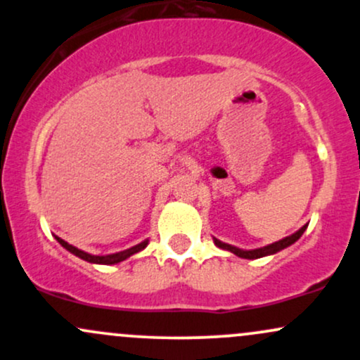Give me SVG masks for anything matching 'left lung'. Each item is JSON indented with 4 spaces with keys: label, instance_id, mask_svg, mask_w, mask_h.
<instances>
[{
    "label": "left lung",
    "instance_id": "left-lung-1",
    "mask_svg": "<svg viewBox=\"0 0 360 360\" xmlns=\"http://www.w3.org/2000/svg\"><path fill=\"white\" fill-rule=\"evenodd\" d=\"M307 226L308 225H303L298 230V232H295L292 235H288V237L281 238V240H278V242L269 243V245H266V247H260V249H252V250L238 249V247L230 245V243H225V242L218 240V238H214V237H213V242H214V245H217V247H220V249H223V250L232 252V254L237 255V257H242V259H260V257H267V255H272V254H278L279 250H283V249H286V247L292 245V243L298 240L301 235L304 233Z\"/></svg>",
    "mask_w": 360,
    "mask_h": 360
}]
</instances>
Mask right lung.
I'll return each instance as SVG.
<instances>
[{
  "mask_svg": "<svg viewBox=\"0 0 360 360\" xmlns=\"http://www.w3.org/2000/svg\"><path fill=\"white\" fill-rule=\"evenodd\" d=\"M56 240L60 243L62 247H64L65 250H69L71 254L76 255V257H79L82 260H86V262H91V264H103V266H111V264H118L122 262V260H125L128 257H131L134 254H137V252L143 250L148 245V240H143L137 243V245L130 247V249L127 250H122V252H115V254H108V255H93V254H88V252L77 249V247L71 245V243H68L65 240H62L60 237H57L56 235Z\"/></svg>",
  "mask_w": 360,
  "mask_h": 360,
  "instance_id": "1",
  "label": "right lung"
}]
</instances>
